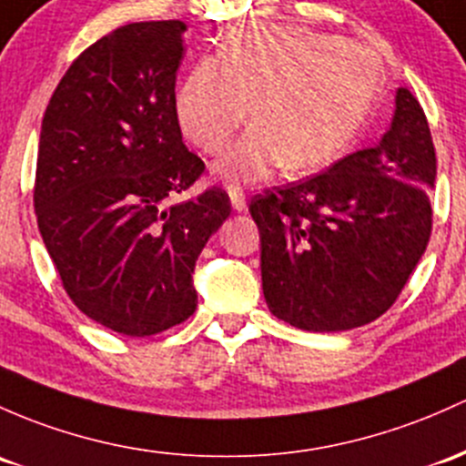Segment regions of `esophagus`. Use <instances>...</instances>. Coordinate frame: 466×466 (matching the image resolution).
<instances>
[{
    "instance_id": "esophagus-1",
    "label": "esophagus",
    "mask_w": 466,
    "mask_h": 466,
    "mask_svg": "<svg viewBox=\"0 0 466 466\" xmlns=\"http://www.w3.org/2000/svg\"><path fill=\"white\" fill-rule=\"evenodd\" d=\"M228 198H231L235 211H244L247 208V198H244V191L239 187H228Z\"/></svg>"
}]
</instances>
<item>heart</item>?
Segmentation results:
<instances>
[{
    "instance_id": "heart-1",
    "label": "heart",
    "mask_w": 466,
    "mask_h": 466,
    "mask_svg": "<svg viewBox=\"0 0 466 466\" xmlns=\"http://www.w3.org/2000/svg\"><path fill=\"white\" fill-rule=\"evenodd\" d=\"M384 66L364 44L299 26L242 24L218 57L199 59L179 86L175 113L204 153H219L253 115L255 124L218 162L228 182H255L275 168L309 173L355 142Z\"/></svg>"
}]
</instances>
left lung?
Here are the masks:
<instances>
[{
  "label": "left lung",
  "instance_id": "obj_1",
  "mask_svg": "<svg viewBox=\"0 0 466 466\" xmlns=\"http://www.w3.org/2000/svg\"><path fill=\"white\" fill-rule=\"evenodd\" d=\"M435 148L427 115L398 88L382 142L329 171L253 195L262 289L302 331H349L387 313L431 238Z\"/></svg>",
  "mask_w": 466,
  "mask_h": 466
}]
</instances>
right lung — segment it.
<instances>
[{"instance_id": "obj_1", "label": "right lung", "mask_w": 466, "mask_h": 466, "mask_svg": "<svg viewBox=\"0 0 466 466\" xmlns=\"http://www.w3.org/2000/svg\"><path fill=\"white\" fill-rule=\"evenodd\" d=\"M179 19L135 22L91 44L42 119L33 202L64 291L115 333L147 338L195 313V259L231 215L211 187L168 202L207 171L182 142Z\"/></svg>"}]
</instances>
